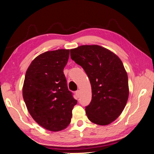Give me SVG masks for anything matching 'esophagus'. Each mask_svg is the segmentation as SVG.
Wrapping results in <instances>:
<instances>
[{"instance_id":"34e87169","label":"esophagus","mask_w":154,"mask_h":154,"mask_svg":"<svg viewBox=\"0 0 154 154\" xmlns=\"http://www.w3.org/2000/svg\"><path fill=\"white\" fill-rule=\"evenodd\" d=\"M75 95L77 96V98H79L80 96H81V91L79 90L77 91L76 92H75Z\"/></svg>"}]
</instances>
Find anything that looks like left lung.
I'll use <instances>...</instances> for the list:
<instances>
[{"mask_svg": "<svg viewBox=\"0 0 154 154\" xmlns=\"http://www.w3.org/2000/svg\"><path fill=\"white\" fill-rule=\"evenodd\" d=\"M71 58L89 77L92 99L85 107L88 119L100 126L119 117L129 95L128 75L120 59L98 45H83L70 50Z\"/></svg>", "mask_w": 154, "mask_h": 154, "instance_id": "1", "label": "left lung"}]
</instances>
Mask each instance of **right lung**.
<instances>
[{
	"label": "right lung",
	"instance_id": "add662e5",
	"mask_svg": "<svg viewBox=\"0 0 154 154\" xmlns=\"http://www.w3.org/2000/svg\"><path fill=\"white\" fill-rule=\"evenodd\" d=\"M69 50L60 49L39 55L25 75L23 99L31 116L50 131L63 130L71 122L77 101L68 90L63 73Z\"/></svg>",
	"mask_w": 154,
	"mask_h": 154
}]
</instances>
